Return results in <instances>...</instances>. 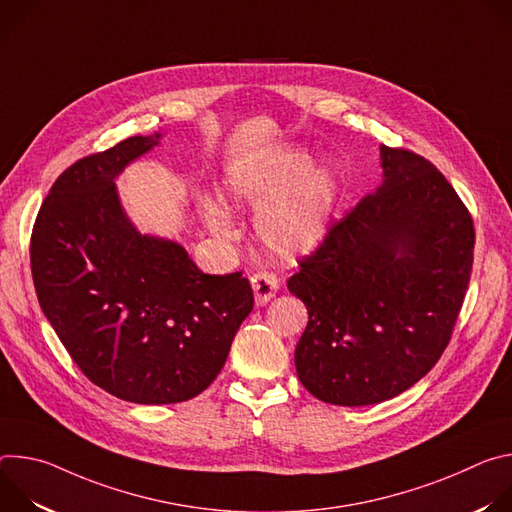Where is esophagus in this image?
I'll return each instance as SVG.
<instances>
[{
	"label": "esophagus",
	"mask_w": 512,
	"mask_h": 512,
	"mask_svg": "<svg viewBox=\"0 0 512 512\" xmlns=\"http://www.w3.org/2000/svg\"><path fill=\"white\" fill-rule=\"evenodd\" d=\"M251 287L255 291V302L257 306L267 304L271 298H275L277 289H279V281L273 273L267 271H259L251 275Z\"/></svg>",
	"instance_id": "esophagus-1"
}]
</instances>
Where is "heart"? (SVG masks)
Listing matches in <instances>:
<instances>
[{
  "label": "heart",
  "mask_w": 512,
  "mask_h": 512,
  "mask_svg": "<svg viewBox=\"0 0 512 512\" xmlns=\"http://www.w3.org/2000/svg\"><path fill=\"white\" fill-rule=\"evenodd\" d=\"M227 192L237 204L264 206L255 227L269 251L300 257L326 237L340 196V178L328 164L312 166L306 152L275 148L231 172ZM204 223L221 239L239 235L231 214L214 200L204 202Z\"/></svg>",
  "instance_id": "1"
}]
</instances>
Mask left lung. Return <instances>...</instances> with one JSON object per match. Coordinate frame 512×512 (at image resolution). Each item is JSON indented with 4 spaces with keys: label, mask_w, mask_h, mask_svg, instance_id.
Returning a JSON list of instances; mask_svg holds the SVG:
<instances>
[{
    "label": "left lung",
    "mask_w": 512,
    "mask_h": 512,
    "mask_svg": "<svg viewBox=\"0 0 512 512\" xmlns=\"http://www.w3.org/2000/svg\"><path fill=\"white\" fill-rule=\"evenodd\" d=\"M383 184L336 221L287 289L308 308L302 385L344 407L397 397L444 354L474 261L468 208L429 160L381 145Z\"/></svg>",
    "instance_id": "obj_1"
}]
</instances>
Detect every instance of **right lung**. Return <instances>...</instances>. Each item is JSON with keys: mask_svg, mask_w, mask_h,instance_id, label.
<instances>
[{"mask_svg": "<svg viewBox=\"0 0 512 512\" xmlns=\"http://www.w3.org/2000/svg\"><path fill=\"white\" fill-rule=\"evenodd\" d=\"M160 143L127 137L52 184L36 216L30 263L36 296L83 375L141 405L200 395L225 367L253 310L241 271L202 273L174 241L139 235L115 178Z\"/></svg>", "mask_w": 512, "mask_h": 512, "instance_id": "1", "label": "right lung"}]
</instances>
